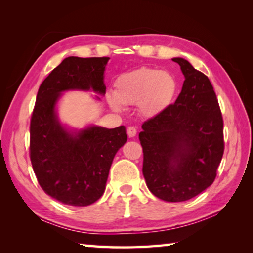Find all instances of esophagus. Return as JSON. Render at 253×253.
<instances>
[{
  "label": "esophagus",
  "mask_w": 253,
  "mask_h": 253,
  "mask_svg": "<svg viewBox=\"0 0 253 253\" xmlns=\"http://www.w3.org/2000/svg\"><path fill=\"white\" fill-rule=\"evenodd\" d=\"M136 134H137V130H136V128L135 127H132V126H129L127 128V135L130 137V138H132V137H135L136 136Z\"/></svg>",
  "instance_id": "obj_1"
}]
</instances>
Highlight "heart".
I'll use <instances>...</instances> for the list:
<instances>
[{
  "label": "heart",
  "instance_id": "b5f03b06",
  "mask_svg": "<svg viewBox=\"0 0 253 253\" xmlns=\"http://www.w3.org/2000/svg\"><path fill=\"white\" fill-rule=\"evenodd\" d=\"M177 90V81L169 72L139 68L119 76L115 83V92L107 93L106 99L117 113H123L125 106L137 104L142 116L153 118L169 108Z\"/></svg>",
  "mask_w": 253,
  "mask_h": 253
}]
</instances>
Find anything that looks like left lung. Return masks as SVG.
<instances>
[{"mask_svg": "<svg viewBox=\"0 0 253 253\" xmlns=\"http://www.w3.org/2000/svg\"><path fill=\"white\" fill-rule=\"evenodd\" d=\"M184 75L175 104L143 124V175L148 190L166 202L202 193L223 156V119L213 85L187 60L173 58Z\"/></svg>", "mask_w": 253, "mask_h": 253, "instance_id": "obj_1", "label": "left lung"}]
</instances>
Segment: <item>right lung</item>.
I'll list each match as a JSON object with an SVG mask.
<instances>
[{
	"label": "right lung",
	"mask_w": 253,
	"mask_h": 253,
	"mask_svg": "<svg viewBox=\"0 0 253 253\" xmlns=\"http://www.w3.org/2000/svg\"><path fill=\"white\" fill-rule=\"evenodd\" d=\"M108 61L68 57L50 72L37 95L30 125L34 174L46 194L71 207H87L104 194L111 163L127 142L126 127L109 129L90 124L72 128L60 121L58 104L67 91L105 96Z\"/></svg>",
	"instance_id": "1"
}]
</instances>
